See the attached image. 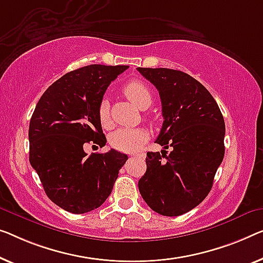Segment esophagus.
Returning a JSON list of instances; mask_svg holds the SVG:
<instances>
[{
  "label": "esophagus",
  "instance_id": "esophagus-1",
  "mask_svg": "<svg viewBox=\"0 0 263 263\" xmlns=\"http://www.w3.org/2000/svg\"><path fill=\"white\" fill-rule=\"evenodd\" d=\"M132 157H135V158H136V157H140V155H133Z\"/></svg>",
  "mask_w": 263,
  "mask_h": 263
}]
</instances>
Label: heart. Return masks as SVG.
Wrapping results in <instances>:
<instances>
[{
  "mask_svg": "<svg viewBox=\"0 0 263 263\" xmlns=\"http://www.w3.org/2000/svg\"><path fill=\"white\" fill-rule=\"evenodd\" d=\"M123 93L130 99L137 107L143 109L150 106L152 94L146 84L139 80H132L123 87ZM98 118L104 128L111 127V117H109V104L107 99H103L98 106ZM147 135L143 128H119L109 137V144L113 148L121 152H136L146 142Z\"/></svg>",
  "mask_w": 263,
  "mask_h": 263,
  "instance_id": "1",
  "label": "heart"
}]
</instances>
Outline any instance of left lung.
Wrapping results in <instances>:
<instances>
[{
	"mask_svg": "<svg viewBox=\"0 0 263 263\" xmlns=\"http://www.w3.org/2000/svg\"><path fill=\"white\" fill-rule=\"evenodd\" d=\"M137 69L159 92L164 121L156 143L165 148L162 154H146L139 193L156 213L179 216L210 193L224 157V119L209 91L189 74L169 68ZM169 147L173 151L166 155Z\"/></svg>",
	"mask_w": 263,
	"mask_h": 263,
	"instance_id": "8db88e82",
	"label": "left lung"
}]
</instances>
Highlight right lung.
I'll use <instances>...</instances> for the list:
<instances>
[{
  "label": "right lung",
  "instance_id": "right-lung-1",
  "mask_svg": "<svg viewBox=\"0 0 263 263\" xmlns=\"http://www.w3.org/2000/svg\"><path fill=\"white\" fill-rule=\"evenodd\" d=\"M128 66L89 65L53 82L29 124V162L50 201L73 214L97 209L112 193L127 156H87L86 144H106L98 106L111 81Z\"/></svg>",
  "mask_w": 263,
  "mask_h": 263
}]
</instances>
